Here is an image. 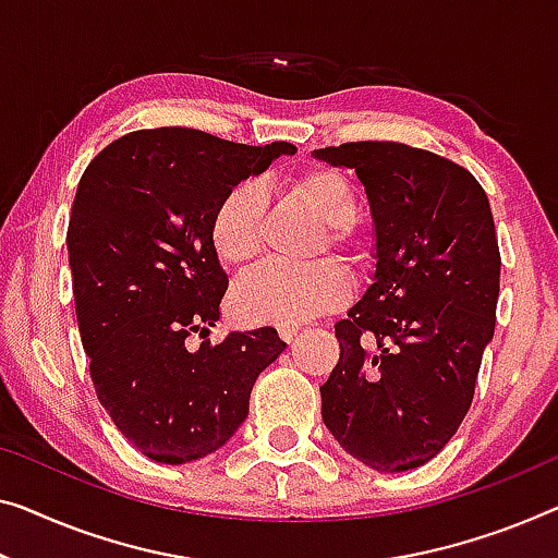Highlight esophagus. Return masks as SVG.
I'll return each instance as SVG.
<instances>
[{
  "label": "esophagus",
  "mask_w": 558,
  "mask_h": 558,
  "mask_svg": "<svg viewBox=\"0 0 558 558\" xmlns=\"http://www.w3.org/2000/svg\"><path fill=\"white\" fill-rule=\"evenodd\" d=\"M298 326H293V323H286V326H278V336L286 340V343H290V340H293L295 336H298Z\"/></svg>",
  "instance_id": "esophagus-1"
}]
</instances>
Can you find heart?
Instances as JSON below:
<instances>
[{
  "label": "heart",
  "instance_id": "heart-1",
  "mask_svg": "<svg viewBox=\"0 0 558 558\" xmlns=\"http://www.w3.org/2000/svg\"><path fill=\"white\" fill-rule=\"evenodd\" d=\"M298 199L326 222L318 253L336 251L348 260L355 257L351 228L359 220V197L351 182L330 168H311L290 182ZM265 195L257 182L230 187L215 207L210 220V245L222 265L245 270L263 251ZM351 295V280L332 260H318L307 268L265 265L245 278L232 293V311L247 323H303L343 305Z\"/></svg>",
  "mask_w": 558,
  "mask_h": 558
}]
</instances>
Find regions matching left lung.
Listing matches in <instances>:
<instances>
[{
	"instance_id": "left-lung-1",
	"label": "left lung",
	"mask_w": 558,
	"mask_h": 558,
	"mask_svg": "<svg viewBox=\"0 0 558 558\" xmlns=\"http://www.w3.org/2000/svg\"><path fill=\"white\" fill-rule=\"evenodd\" d=\"M315 157L359 174L378 257L373 286L336 323L323 423L371 469H418L459 430L494 338L501 253L492 205L469 170L428 149L365 140Z\"/></svg>"
}]
</instances>
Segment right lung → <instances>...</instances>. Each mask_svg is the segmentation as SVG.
<instances>
[{"label": "right lung", "mask_w": 558, "mask_h": 558, "mask_svg": "<svg viewBox=\"0 0 558 558\" xmlns=\"http://www.w3.org/2000/svg\"><path fill=\"white\" fill-rule=\"evenodd\" d=\"M293 153L190 128L137 130L82 174L66 228L82 345L99 403L147 459L187 463L228 444L257 376L286 351L276 328L197 351L185 340L207 338L228 290L210 245L215 207Z\"/></svg>", "instance_id": "1"}]
</instances>
